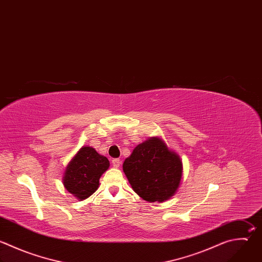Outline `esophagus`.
Returning a JSON list of instances; mask_svg holds the SVG:
<instances>
[{
	"instance_id": "34e87169",
	"label": "esophagus",
	"mask_w": 262,
	"mask_h": 262,
	"mask_svg": "<svg viewBox=\"0 0 262 262\" xmlns=\"http://www.w3.org/2000/svg\"><path fill=\"white\" fill-rule=\"evenodd\" d=\"M120 164H121V160H120V159L115 158V159L112 160V165H113L114 167H119Z\"/></svg>"
}]
</instances>
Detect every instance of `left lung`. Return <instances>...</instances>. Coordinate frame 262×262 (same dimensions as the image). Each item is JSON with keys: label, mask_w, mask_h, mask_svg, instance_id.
Masks as SVG:
<instances>
[{"label": "left lung", "mask_w": 262, "mask_h": 262, "mask_svg": "<svg viewBox=\"0 0 262 262\" xmlns=\"http://www.w3.org/2000/svg\"><path fill=\"white\" fill-rule=\"evenodd\" d=\"M122 167L134 191L150 203H162L175 194L183 172L179 155L158 137L139 144Z\"/></svg>", "instance_id": "obj_1"}]
</instances>
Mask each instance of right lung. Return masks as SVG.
<instances>
[{
  "instance_id": "add662e5",
  "label": "right lung",
  "mask_w": 262,
  "mask_h": 262,
  "mask_svg": "<svg viewBox=\"0 0 262 262\" xmlns=\"http://www.w3.org/2000/svg\"><path fill=\"white\" fill-rule=\"evenodd\" d=\"M109 166L106 156L99 154L93 147L83 146L64 169L63 186L75 198L83 201L97 191L100 178Z\"/></svg>"
}]
</instances>
